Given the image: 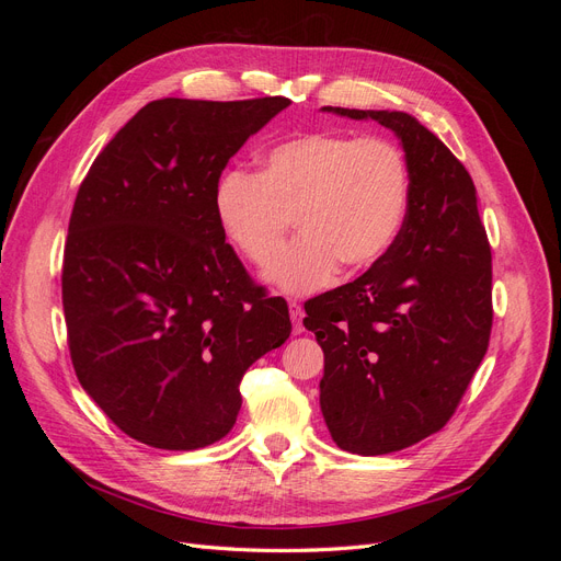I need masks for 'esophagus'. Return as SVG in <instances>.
Instances as JSON below:
<instances>
[{"mask_svg":"<svg viewBox=\"0 0 561 561\" xmlns=\"http://www.w3.org/2000/svg\"><path fill=\"white\" fill-rule=\"evenodd\" d=\"M287 307H290V318H293V330H295V334H301V332H304V325H301V318H304L301 304H299L297 299H287Z\"/></svg>","mask_w":561,"mask_h":561,"instance_id":"esophagus-1","label":"esophagus"}]
</instances>
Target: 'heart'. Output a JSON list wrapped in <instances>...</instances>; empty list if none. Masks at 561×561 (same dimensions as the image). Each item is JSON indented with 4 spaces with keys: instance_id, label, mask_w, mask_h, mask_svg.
<instances>
[{
    "instance_id": "b5f03b06",
    "label": "heart",
    "mask_w": 561,
    "mask_h": 561,
    "mask_svg": "<svg viewBox=\"0 0 561 561\" xmlns=\"http://www.w3.org/2000/svg\"><path fill=\"white\" fill-rule=\"evenodd\" d=\"M213 203L225 239L252 264L268 262L298 217L302 236L264 276L299 295L330 283L339 264L365 268L383 257L404 222L410 168L377 135L304 133L271 147L262 173H222Z\"/></svg>"
}]
</instances>
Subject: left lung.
Listing matches in <instances>:
<instances>
[{"label":"left lung","instance_id":"obj_1","mask_svg":"<svg viewBox=\"0 0 561 561\" xmlns=\"http://www.w3.org/2000/svg\"><path fill=\"white\" fill-rule=\"evenodd\" d=\"M393 130L410 168L402 229L363 276L304 304L325 353L320 410L339 449L379 456L447 426L491 334V245L466 165L414 116L325 107Z\"/></svg>","mask_w":561,"mask_h":561}]
</instances>
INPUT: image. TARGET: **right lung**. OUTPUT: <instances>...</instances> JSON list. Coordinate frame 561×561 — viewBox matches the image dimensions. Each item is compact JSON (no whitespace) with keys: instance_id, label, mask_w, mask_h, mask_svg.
<instances>
[{"instance_id":"1","label":"right lung","mask_w":561,"mask_h":561,"mask_svg":"<svg viewBox=\"0 0 561 561\" xmlns=\"http://www.w3.org/2000/svg\"><path fill=\"white\" fill-rule=\"evenodd\" d=\"M283 95L145 105L83 178L62 260L67 346L118 431L157 449L222 439L241 379L293 332L217 225L213 194Z\"/></svg>"}]
</instances>
